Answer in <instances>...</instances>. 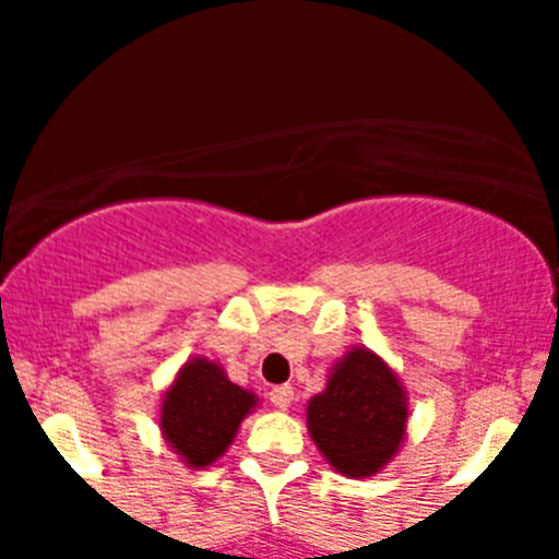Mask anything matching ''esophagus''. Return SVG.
Here are the masks:
<instances>
[{"label": "esophagus", "mask_w": 559, "mask_h": 559, "mask_svg": "<svg viewBox=\"0 0 559 559\" xmlns=\"http://www.w3.org/2000/svg\"><path fill=\"white\" fill-rule=\"evenodd\" d=\"M269 400H271V406H276V408H288L290 403H294V389L290 386H274L269 392Z\"/></svg>", "instance_id": "1"}]
</instances>
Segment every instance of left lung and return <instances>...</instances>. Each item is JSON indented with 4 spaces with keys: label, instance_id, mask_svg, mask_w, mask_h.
Listing matches in <instances>:
<instances>
[{
    "label": "left lung",
    "instance_id": "8db88e82",
    "mask_svg": "<svg viewBox=\"0 0 559 559\" xmlns=\"http://www.w3.org/2000/svg\"><path fill=\"white\" fill-rule=\"evenodd\" d=\"M308 428L335 471L353 478L372 476L403 442L406 397L378 355L353 349L328 389L310 400Z\"/></svg>",
    "mask_w": 559,
    "mask_h": 559
}]
</instances>
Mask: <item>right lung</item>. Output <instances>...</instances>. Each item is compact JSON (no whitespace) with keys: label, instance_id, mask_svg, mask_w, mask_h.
<instances>
[{"label":"right lung","instance_id":"obj_1","mask_svg":"<svg viewBox=\"0 0 559 559\" xmlns=\"http://www.w3.org/2000/svg\"><path fill=\"white\" fill-rule=\"evenodd\" d=\"M254 394L235 386L210 360H190L162 403V431L192 467L212 464L235 439Z\"/></svg>","mask_w":559,"mask_h":559}]
</instances>
